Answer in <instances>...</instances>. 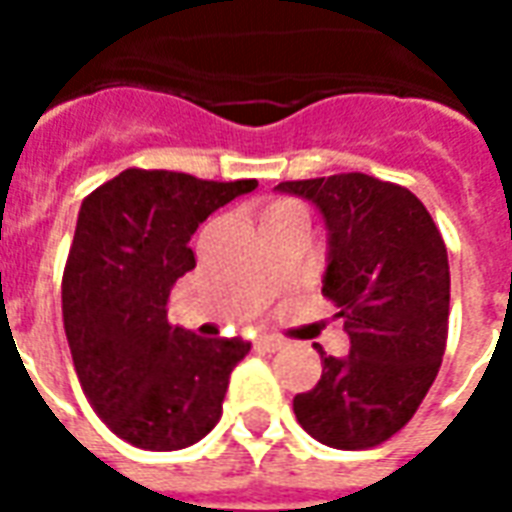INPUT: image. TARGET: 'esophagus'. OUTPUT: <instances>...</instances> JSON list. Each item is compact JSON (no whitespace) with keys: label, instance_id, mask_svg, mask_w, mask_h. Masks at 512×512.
I'll return each mask as SVG.
<instances>
[{"label":"esophagus","instance_id":"34e87169","mask_svg":"<svg viewBox=\"0 0 512 512\" xmlns=\"http://www.w3.org/2000/svg\"><path fill=\"white\" fill-rule=\"evenodd\" d=\"M257 348H263V351H282L285 348V340H279V337H271V334H263V337H257L255 340Z\"/></svg>","mask_w":512,"mask_h":512}]
</instances>
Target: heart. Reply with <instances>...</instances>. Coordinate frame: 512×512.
Returning <instances> with one entry per match:
<instances>
[{
	"label": "heart",
	"mask_w": 512,
	"mask_h": 512,
	"mask_svg": "<svg viewBox=\"0 0 512 512\" xmlns=\"http://www.w3.org/2000/svg\"><path fill=\"white\" fill-rule=\"evenodd\" d=\"M285 208H299V205H293V202H279V205H274L271 211H285ZM268 211V213H271Z\"/></svg>",
	"instance_id": "1"
}]
</instances>
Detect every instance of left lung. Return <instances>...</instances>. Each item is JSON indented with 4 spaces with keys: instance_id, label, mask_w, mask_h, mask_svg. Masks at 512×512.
Returning a JSON list of instances; mask_svg holds the SVG:
<instances>
[{
    "instance_id": "8db88e82",
    "label": "left lung",
    "mask_w": 512,
    "mask_h": 512,
    "mask_svg": "<svg viewBox=\"0 0 512 512\" xmlns=\"http://www.w3.org/2000/svg\"><path fill=\"white\" fill-rule=\"evenodd\" d=\"M326 224L323 296L340 307L351 351L326 356L321 381L293 397L299 425L337 450L376 447L414 417L441 367L450 263L428 208L403 186L343 172L285 180Z\"/></svg>"
}]
</instances>
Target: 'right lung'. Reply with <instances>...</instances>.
Returning <instances> with one entry per match:
<instances>
[{
    "instance_id": "1",
    "label": "right lung",
    "mask_w": 512,
    "mask_h": 512,
    "mask_svg": "<svg viewBox=\"0 0 512 512\" xmlns=\"http://www.w3.org/2000/svg\"><path fill=\"white\" fill-rule=\"evenodd\" d=\"M257 180L126 169L82 202L62 277V321L84 395L142 450H183L222 417L233 367L252 345L167 321L169 290L197 266L191 235Z\"/></svg>"
}]
</instances>
